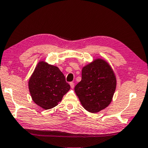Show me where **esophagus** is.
I'll list each match as a JSON object with an SVG mask.
<instances>
[{
	"label": "esophagus",
	"mask_w": 148,
	"mask_h": 148,
	"mask_svg": "<svg viewBox=\"0 0 148 148\" xmlns=\"http://www.w3.org/2000/svg\"><path fill=\"white\" fill-rule=\"evenodd\" d=\"M70 85H71V87L72 88H73L74 87V83L73 82H71L70 83Z\"/></svg>",
	"instance_id": "obj_1"
}]
</instances>
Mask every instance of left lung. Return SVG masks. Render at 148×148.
<instances>
[{
	"label": "left lung",
	"instance_id": "8db88e82",
	"mask_svg": "<svg viewBox=\"0 0 148 148\" xmlns=\"http://www.w3.org/2000/svg\"><path fill=\"white\" fill-rule=\"evenodd\" d=\"M116 87L113 70L107 61L99 58L83 67L82 80L74 90L84 109L96 113L111 103Z\"/></svg>",
	"mask_w": 148,
	"mask_h": 148
}]
</instances>
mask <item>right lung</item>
<instances>
[{
	"instance_id": "add662e5",
	"label": "right lung",
	"mask_w": 148,
	"mask_h": 148,
	"mask_svg": "<svg viewBox=\"0 0 148 148\" xmlns=\"http://www.w3.org/2000/svg\"><path fill=\"white\" fill-rule=\"evenodd\" d=\"M28 88L35 103L50 109L58 106L71 87L58 66L42 61L29 78Z\"/></svg>"
}]
</instances>
